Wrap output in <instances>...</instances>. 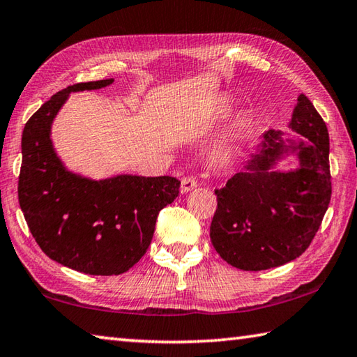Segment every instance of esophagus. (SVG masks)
Listing matches in <instances>:
<instances>
[{
    "label": "esophagus",
    "mask_w": 357,
    "mask_h": 357,
    "mask_svg": "<svg viewBox=\"0 0 357 357\" xmlns=\"http://www.w3.org/2000/svg\"><path fill=\"white\" fill-rule=\"evenodd\" d=\"M198 185V181L195 176H184L181 179V190L183 192H189L192 189H195Z\"/></svg>",
    "instance_id": "1"
}]
</instances>
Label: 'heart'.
<instances>
[{
    "mask_svg": "<svg viewBox=\"0 0 357 357\" xmlns=\"http://www.w3.org/2000/svg\"><path fill=\"white\" fill-rule=\"evenodd\" d=\"M219 159L220 160H227L228 159V151H225V153H220L219 154Z\"/></svg>",
    "mask_w": 357,
    "mask_h": 357,
    "instance_id": "heart-1",
    "label": "heart"
}]
</instances>
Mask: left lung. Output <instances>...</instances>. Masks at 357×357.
<instances>
[{"label":"left lung","instance_id":"obj_1","mask_svg":"<svg viewBox=\"0 0 357 357\" xmlns=\"http://www.w3.org/2000/svg\"><path fill=\"white\" fill-rule=\"evenodd\" d=\"M289 126L310 143L287 146L279 132H266L264 149L252 155L247 172L236 173L214 190L217 209L211 241L234 268L264 271L293 261L309 249L328 211L332 193L329 134L307 96L298 98ZM287 150L298 151L301 167L288 174L268 172Z\"/></svg>","mask_w":357,"mask_h":357}]
</instances>
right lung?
Instances as JSON below:
<instances>
[{
  "instance_id": "add662e5",
  "label": "right lung",
  "mask_w": 357,
  "mask_h": 357,
  "mask_svg": "<svg viewBox=\"0 0 357 357\" xmlns=\"http://www.w3.org/2000/svg\"><path fill=\"white\" fill-rule=\"evenodd\" d=\"M113 78L75 83L28 119L22 135L19 203L29 231L48 258L78 273L118 275L138 263L153 239L160 209L173 203L179 181L170 176L80 178L64 170L50 126L72 91L99 89Z\"/></svg>"
}]
</instances>
